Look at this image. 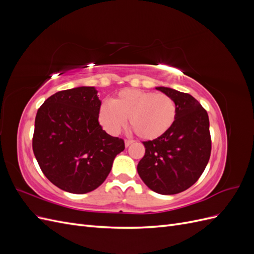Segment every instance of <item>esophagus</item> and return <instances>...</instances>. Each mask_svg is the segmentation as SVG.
Instances as JSON below:
<instances>
[{"instance_id":"esophagus-1","label":"esophagus","mask_w":254,"mask_h":254,"mask_svg":"<svg viewBox=\"0 0 254 254\" xmlns=\"http://www.w3.org/2000/svg\"><path fill=\"white\" fill-rule=\"evenodd\" d=\"M133 143V140H125V146L126 147H128V146H130Z\"/></svg>"}]
</instances>
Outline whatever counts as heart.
I'll return each mask as SVG.
<instances>
[{
	"instance_id": "1",
	"label": "heart",
	"mask_w": 254,
	"mask_h": 254,
	"mask_svg": "<svg viewBox=\"0 0 254 254\" xmlns=\"http://www.w3.org/2000/svg\"><path fill=\"white\" fill-rule=\"evenodd\" d=\"M176 104L166 94L126 89L103 105L98 119L105 130L117 134L126 120L134 132L144 140H153L164 134L176 119Z\"/></svg>"
}]
</instances>
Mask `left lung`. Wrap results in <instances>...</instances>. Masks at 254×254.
<instances>
[{"instance_id":"obj_1","label":"left lung","mask_w":254,"mask_h":254,"mask_svg":"<svg viewBox=\"0 0 254 254\" xmlns=\"http://www.w3.org/2000/svg\"><path fill=\"white\" fill-rule=\"evenodd\" d=\"M174 99L176 119L161 136L143 142L145 155L137 173L151 190L174 195L188 190L199 179L211 156L209 115L193 96L157 87Z\"/></svg>"}]
</instances>
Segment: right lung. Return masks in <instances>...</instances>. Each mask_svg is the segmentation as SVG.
<instances>
[{
	"label": "right lung",
	"instance_id": "1",
	"mask_svg": "<svg viewBox=\"0 0 254 254\" xmlns=\"http://www.w3.org/2000/svg\"><path fill=\"white\" fill-rule=\"evenodd\" d=\"M102 102L94 87L59 91L38 109L33 150L44 176L73 194L94 190L109 175L124 140L98 123Z\"/></svg>",
	"mask_w": 254,
	"mask_h": 254
}]
</instances>
